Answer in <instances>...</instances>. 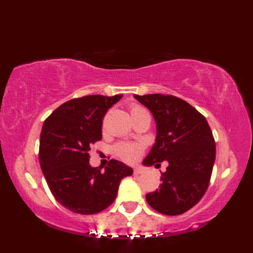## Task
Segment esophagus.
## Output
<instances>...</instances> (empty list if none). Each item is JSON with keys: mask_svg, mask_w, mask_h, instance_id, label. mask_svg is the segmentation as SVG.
<instances>
[{"mask_svg": "<svg viewBox=\"0 0 253 253\" xmlns=\"http://www.w3.org/2000/svg\"><path fill=\"white\" fill-rule=\"evenodd\" d=\"M133 173H135L136 175L142 174L143 173V169L142 168H135V169H133Z\"/></svg>", "mask_w": 253, "mask_h": 253, "instance_id": "obj_1", "label": "esophagus"}]
</instances>
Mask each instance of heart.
Here are the masks:
<instances>
[{
	"label": "heart",
	"instance_id": "b5f03b06",
	"mask_svg": "<svg viewBox=\"0 0 253 253\" xmlns=\"http://www.w3.org/2000/svg\"><path fill=\"white\" fill-rule=\"evenodd\" d=\"M129 111H130L131 117L140 114L142 112H146V110H144L141 105H138V104L130 105ZM115 153L121 160L125 161V162H128V163H132V162H136V161L140 158L141 147L136 143H126V142L118 143L115 147Z\"/></svg>",
	"mask_w": 253,
	"mask_h": 253
}]
</instances>
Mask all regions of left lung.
I'll return each instance as SVG.
<instances>
[{
  "mask_svg": "<svg viewBox=\"0 0 253 253\" xmlns=\"http://www.w3.org/2000/svg\"><path fill=\"white\" fill-rule=\"evenodd\" d=\"M151 111L157 122V141L144 165L169 166L159 189L146 196L149 206L165 215H180L201 200L211 180L215 140L200 112L170 94L133 95Z\"/></svg>",
  "mask_w": 253,
  "mask_h": 253,
  "instance_id": "obj_1",
  "label": "left lung"
}]
</instances>
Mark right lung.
<instances>
[{"label":"right lung","mask_w":253,"mask_h":253,"mask_svg":"<svg viewBox=\"0 0 253 253\" xmlns=\"http://www.w3.org/2000/svg\"><path fill=\"white\" fill-rule=\"evenodd\" d=\"M123 94L84 95L58 106L42 126L39 161L52 195L69 211L96 214L114 202L121 180L132 169L116 160L105 170L89 164L102 139L103 117Z\"/></svg>","instance_id":"obj_1"}]
</instances>
